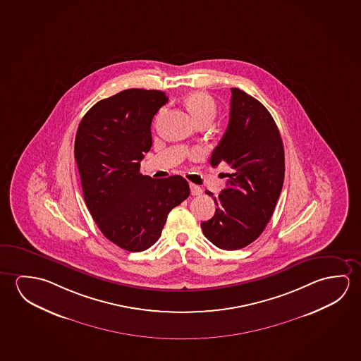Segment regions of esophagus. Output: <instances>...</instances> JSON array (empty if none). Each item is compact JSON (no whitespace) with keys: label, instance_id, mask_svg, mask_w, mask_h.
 <instances>
[{"label":"esophagus","instance_id":"esophagus-1","mask_svg":"<svg viewBox=\"0 0 361 361\" xmlns=\"http://www.w3.org/2000/svg\"><path fill=\"white\" fill-rule=\"evenodd\" d=\"M189 188H190V193L192 195H202V188L197 184L190 183L189 184Z\"/></svg>","mask_w":361,"mask_h":361}]
</instances>
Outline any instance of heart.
I'll return each instance as SVG.
<instances>
[{"label":"heart","instance_id":"1","mask_svg":"<svg viewBox=\"0 0 361 361\" xmlns=\"http://www.w3.org/2000/svg\"><path fill=\"white\" fill-rule=\"evenodd\" d=\"M184 105L193 116V119L197 121V124L202 121H207L211 124L217 114V106L214 100L206 92H189L188 95L184 97Z\"/></svg>","mask_w":361,"mask_h":361}]
</instances>
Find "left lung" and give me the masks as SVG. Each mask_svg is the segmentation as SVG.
Segmentation results:
<instances>
[{
	"instance_id": "obj_1",
	"label": "left lung",
	"mask_w": 361,
	"mask_h": 361,
	"mask_svg": "<svg viewBox=\"0 0 361 361\" xmlns=\"http://www.w3.org/2000/svg\"><path fill=\"white\" fill-rule=\"evenodd\" d=\"M231 92L228 126L211 157L212 166L227 163L231 173L227 187L214 197V216L200 227L214 246L235 251L257 240L272 217L285 178V152L269 110L237 87Z\"/></svg>"
}]
</instances>
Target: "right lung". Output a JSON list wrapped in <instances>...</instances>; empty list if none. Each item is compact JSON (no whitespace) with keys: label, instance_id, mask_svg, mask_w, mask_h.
Returning a JSON list of instances; mask_svg holds the SVG:
<instances>
[{"label":"right lung","instance_id":"obj_1","mask_svg":"<svg viewBox=\"0 0 361 361\" xmlns=\"http://www.w3.org/2000/svg\"><path fill=\"white\" fill-rule=\"evenodd\" d=\"M166 103L159 90H123L90 108L75 137L87 209L102 233L126 251L153 246L168 213L190 193L180 176L153 179L139 172L152 148V121Z\"/></svg>","mask_w":361,"mask_h":361}]
</instances>
